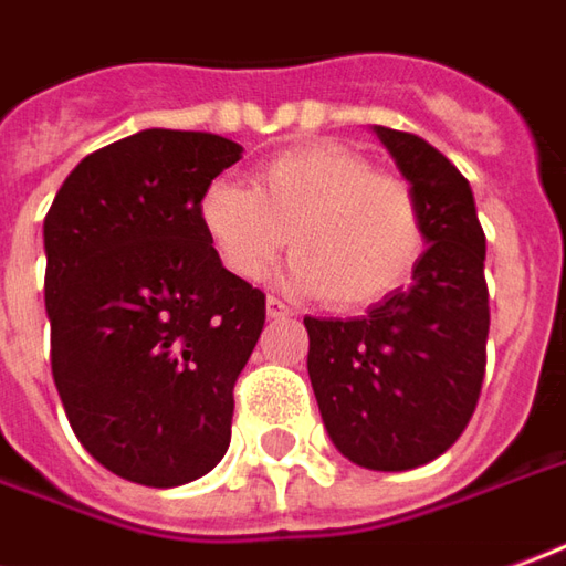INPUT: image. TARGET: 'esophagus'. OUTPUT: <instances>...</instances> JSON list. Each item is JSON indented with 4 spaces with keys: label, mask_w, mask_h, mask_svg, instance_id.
<instances>
[{
    "label": "esophagus",
    "mask_w": 566,
    "mask_h": 566,
    "mask_svg": "<svg viewBox=\"0 0 566 566\" xmlns=\"http://www.w3.org/2000/svg\"><path fill=\"white\" fill-rule=\"evenodd\" d=\"M264 307H268V321H286V317H292L290 307L283 305L280 298H274V295H271V298L264 302Z\"/></svg>",
    "instance_id": "esophagus-1"
}]
</instances>
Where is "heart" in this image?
I'll use <instances>...</instances> for the list:
<instances>
[{
  "label": "heart",
  "instance_id": "obj_1",
  "mask_svg": "<svg viewBox=\"0 0 566 566\" xmlns=\"http://www.w3.org/2000/svg\"><path fill=\"white\" fill-rule=\"evenodd\" d=\"M197 216L228 274L255 283L290 245L286 286L335 311L391 298L424 252L412 187L338 144L276 154L255 169L252 187L212 181Z\"/></svg>",
  "mask_w": 566,
  "mask_h": 566
}]
</instances>
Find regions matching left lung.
<instances>
[{
	"mask_svg": "<svg viewBox=\"0 0 566 566\" xmlns=\"http://www.w3.org/2000/svg\"><path fill=\"white\" fill-rule=\"evenodd\" d=\"M422 209L428 249L407 290L364 317H305L323 424L354 465L409 471L465 431L486 366V240L462 171L419 135L376 126Z\"/></svg>",
	"mask_w": 566,
	"mask_h": 566,
	"instance_id": "1",
	"label": "left lung"
}]
</instances>
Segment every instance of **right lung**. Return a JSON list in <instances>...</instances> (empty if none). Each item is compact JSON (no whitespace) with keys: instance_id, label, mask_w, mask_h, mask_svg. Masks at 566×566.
Wrapping results in <instances>:
<instances>
[{"instance_id":"add662e5","label":"right lung","mask_w":566,"mask_h":566,"mask_svg":"<svg viewBox=\"0 0 566 566\" xmlns=\"http://www.w3.org/2000/svg\"><path fill=\"white\" fill-rule=\"evenodd\" d=\"M240 157L221 135L144 128L82 159L45 216L54 385L82 447L132 484H190L231 443L264 292L224 271L197 206Z\"/></svg>"}]
</instances>
